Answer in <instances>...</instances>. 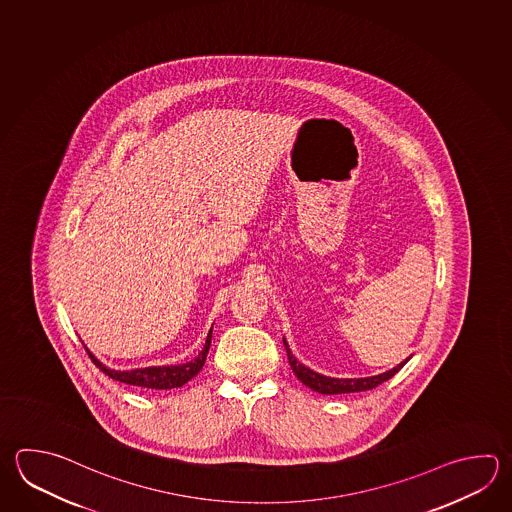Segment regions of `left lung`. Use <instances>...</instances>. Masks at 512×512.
<instances>
[{
  "mask_svg": "<svg viewBox=\"0 0 512 512\" xmlns=\"http://www.w3.org/2000/svg\"><path fill=\"white\" fill-rule=\"evenodd\" d=\"M285 343V341H283ZM285 351L289 356V363L296 378L307 385L312 391L320 392V394H345V392H361L371 391L374 387H378L383 381L391 380L396 372L407 363V360L401 361L400 365H396L391 371L383 372L378 376H369V378H331V376H323L320 372H314L307 365H303L301 361L294 358L289 345L285 343Z\"/></svg>",
  "mask_w": 512,
  "mask_h": 512,
  "instance_id": "obj_1",
  "label": "left lung"
}]
</instances>
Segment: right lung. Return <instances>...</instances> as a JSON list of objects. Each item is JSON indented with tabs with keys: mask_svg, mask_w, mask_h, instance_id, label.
I'll use <instances>...</instances> for the list:
<instances>
[{
	"mask_svg": "<svg viewBox=\"0 0 512 512\" xmlns=\"http://www.w3.org/2000/svg\"><path fill=\"white\" fill-rule=\"evenodd\" d=\"M212 329L207 334L205 345L201 349L200 354L192 361L181 363V365H165V367H145V369H134V371H112L109 367H105L101 361L96 360L92 354L91 360L96 363V367H100L112 380L127 383V385H136L143 389H156V391H167V389H176L185 385L187 381L192 380L198 372L201 371L203 363L207 360V352L211 347Z\"/></svg>",
	"mask_w": 512,
	"mask_h": 512,
	"instance_id": "obj_1",
	"label": "right lung"
}]
</instances>
